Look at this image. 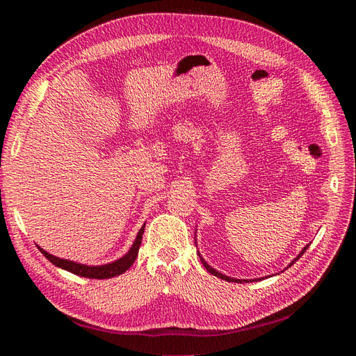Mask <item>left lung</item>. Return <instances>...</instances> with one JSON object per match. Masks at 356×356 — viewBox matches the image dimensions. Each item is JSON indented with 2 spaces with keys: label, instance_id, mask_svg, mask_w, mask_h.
I'll use <instances>...</instances> for the list:
<instances>
[{
  "label": "left lung",
  "instance_id": "left-lung-1",
  "mask_svg": "<svg viewBox=\"0 0 356 356\" xmlns=\"http://www.w3.org/2000/svg\"><path fill=\"white\" fill-rule=\"evenodd\" d=\"M197 232V230H196ZM196 246H197V242H196ZM307 248H309V245H306L305 248H303V250H301L300 251V254L294 258V260L293 261H291L288 266H286V268L288 267H291V266H293L297 260H298V258L301 257V255H303L305 252H306V250H307ZM199 254V257H200V261H202V264L204 266V267H207V270L211 273V275H213V276H217V277H220V279H222V281H227V282H239V284H243V282H250V281H257V279H236V277H230V276H227V275H222V273H220V272H217V270H215V268L213 267H211L207 261H204V258L200 255V252H197ZM277 275V273H276ZM267 277V276H266ZM261 279H264V277H261ZM261 279H258V281H261Z\"/></svg>",
  "mask_w": 356,
  "mask_h": 356
}]
</instances>
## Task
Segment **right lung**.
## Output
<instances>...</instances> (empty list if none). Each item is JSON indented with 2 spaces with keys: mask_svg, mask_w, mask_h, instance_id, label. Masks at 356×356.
<instances>
[{
  "mask_svg": "<svg viewBox=\"0 0 356 356\" xmlns=\"http://www.w3.org/2000/svg\"><path fill=\"white\" fill-rule=\"evenodd\" d=\"M144 230H145V224L143 225L141 229H139L136 238H135V242L132 243L131 248H129V251L122 258H118V260L111 261V263L101 264V266H88V264H81V263H75V261H71V260H65V258H59V257L49 254L47 251H44L40 246H38V250L51 264H55L59 268H63V270L71 272V273L77 275V276L89 277V279H110V277H114V276L124 273L127 268L135 263L136 257H138L139 246H141Z\"/></svg>",
  "mask_w": 356,
  "mask_h": 356,
  "instance_id": "obj_1",
  "label": "right lung"
}]
</instances>
